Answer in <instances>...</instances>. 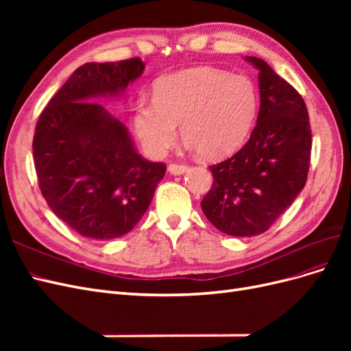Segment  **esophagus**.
<instances>
[{"instance_id":"1","label":"esophagus","mask_w":351,"mask_h":351,"mask_svg":"<svg viewBox=\"0 0 351 351\" xmlns=\"http://www.w3.org/2000/svg\"><path fill=\"white\" fill-rule=\"evenodd\" d=\"M168 171L174 174V176H180L184 174L187 171V165L186 164H169L168 165Z\"/></svg>"}]
</instances>
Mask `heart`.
<instances>
[{"mask_svg": "<svg viewBox=\"0 0 351 351\" xmlns=\"http://www.w3.org/2000/svg\"><path fill=\"white\" fill-rule=\"evenodd\" d=\"M259 108L250 79L199 67L158 80L154 101L139 99L133 108V130L143 149L164 155L178 136L206 159L234 154L249 137Z\"/></svg>", "mask_w": 351, "mask_h": 351, "instance_id": "heart-1", "label": "heart"}]
</instances>
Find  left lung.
I'll list each match as a JSON object with an SVG mask.
<instances>
[{"label":"left lung","mask_w":351,"mask_h":351,"mask_svg":"<svg viewBox=\"0 0 351 351\" xmlns=\"http://www.w3.org/2000/svg\"><path fill=\"white\" fill-rule=\"evenodd\" d=\"M246 60L259 70L256 127L239 152L209 167L214 183L200 204L212 226L234 237L262 234L293 204L306 184L312 149L302 95L268 62Z\"/></svg>","instance_id":"1"}]
</instances>
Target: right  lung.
Masks as SVG:
<instances>
[{"label":"right lung","mask_w":351,"mask_h":351,"mask_svg":"<svg viewBox=\"0 0 351 351\" xmlns=\"http://www.w3.org/2000/svg\"><path fill=\"white\" fill-rule=\"evenodd\" d=\"M141 58L86 62L40 112L34 162L48 206L80 236L111 240L132 231L165 176L136 152L125 125L98 98L120 97L142 76Z\"/></svg>","instance_id":"obj_1"}]
</instances>
